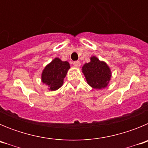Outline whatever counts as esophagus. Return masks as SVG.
Returning <instances> with one entry per match:
<instances>
[{"label": "esophagus", "mask_w": 148, "mask_h": 148, "mask_svg": "<svg viewBox=\"0 0 148 148\" xmlns=\"http://www.w3.org/2000/svg\"><path fill=\"white\" fill-rule=\"evenodd\" d=\"M73 65H74V66H75V67H79V66H81V62L80 61H74V62H73Z\"/></svg>", "instance_id": "esophagus-1"}]
</instances>
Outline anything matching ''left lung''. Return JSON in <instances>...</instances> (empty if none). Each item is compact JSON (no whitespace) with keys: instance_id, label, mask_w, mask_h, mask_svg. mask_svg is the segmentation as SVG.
<instances>
[{"instance_id":"obj_1","label":"left lung","mask_w":148,"mask_h":148,"mask_svg":"<svg viewBox=\"0 0 148 148\" xmlns=\"http://www.w3.org/2000/svg\"><path fill=\"white\" fill-rule=\"evenodd\" d=\"M82 73L89 85L97 90L108 87L112 76L110 68L107 63L100 61L95 56H92L90 62L84 64Z\"/></svg>"}]
</instances>
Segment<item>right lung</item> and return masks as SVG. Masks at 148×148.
Here are the masks:
<instances>
[{
    "mask_svg": "<svg viewBox=\"0 0 148 148\" xmlns=\"http://www.w3.org/2000/svg\"><path fill=\"white\" fill-rule=\"evenodd\" d=\"M70 68L68 61H63L58 58H54L44 67L41 73V82L48 86L49 90H57L63 85L64 79Z\"/></svg>",
    "mask_w": 148,
    "mask_h": 148,
    "instance_id": "obj_1",
    "label": "right lung"
}]
</instances>
